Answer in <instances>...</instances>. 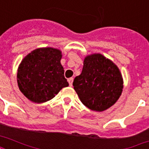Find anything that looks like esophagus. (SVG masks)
Wrapping results in <instances>:
<instances>
[{"label": "esophagus", "mask_w": 149, "mask_h": 149, "mask_svg": "<svg viewBox=\"0 0 149 149\" xmlns=\"http://www.w3.org/2000/svg\"><path fill=\"white\" fill-rule=\"evenodd\" d=\"M72 81H73V78H70V79H68V82H69V84H70V86H72Z\"/></svg>", "instance_id": "34e87169"}]
</instances>
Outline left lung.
Instances as JSON below:
<instances>
[{"label":"left lung","mask_w":149,"mask_h":149,"mask_svg":"<svg viewBox=\"0 0 149 149\" xmlns=\"http://www.w3.org/2000/svg\"><path fill=\"white\" fill-rule=\"evenodd\" d=\"M81 102L92 111H105L122 93L123 79L118 66L101 54L86 56L81 74L72 83Z\"/></svg>","instance_id":"8db88e82"}]
</instances>
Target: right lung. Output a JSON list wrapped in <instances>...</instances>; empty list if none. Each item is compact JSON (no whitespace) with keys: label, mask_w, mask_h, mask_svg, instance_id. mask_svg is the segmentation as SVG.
Returning <instances> with one entry per match:
<instances>
[{"label":"right lung","mask_w":149,"mask_h":149,"mask_svg":"<svg viewBox=\"0 0 149 149\" xmlns=\"http://www.w3.org/2000/svg\"><path fill=\"white\" fill-rule=\"evenodd\" d=\"M61 58V51L53 48L37 49L24 57L17 79L20 91L28 99L38 104L46 102L69 86Z\"/></svg>","instance_id":"right-lung-1"}]
</instances>
